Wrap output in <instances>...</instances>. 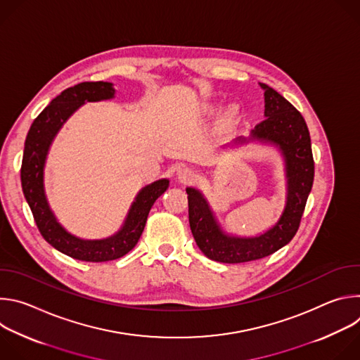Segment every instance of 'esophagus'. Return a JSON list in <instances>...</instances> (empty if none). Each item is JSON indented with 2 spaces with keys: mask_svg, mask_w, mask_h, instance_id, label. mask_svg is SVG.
I'll list each match as a JSON object with an SVG mask.
<instances>
[{
  "mask_svg": "<svg viewBox=\"0 0 360 360\" xmlns=\"http://www.w3.org/2000/svg\"><path fill=\"white\" fill-rule=\"evenodd\" d=\"M176 178L181 184H191L196 175H195V171L189 167H181L178 171H176Z\"/></svg>",
  "mask_w": 360,
  "mask_h": 360,
  "instance_id": "1",
  "label": "esophagus"
}]
</instances>
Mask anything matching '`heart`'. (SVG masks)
<instances>
[{
	"instance_id": "obj_1",
	"label": "heart",
	"mask_w": 360,
	"mask_h": 360,
	"mask_svg": "<svg viewBox=\"0 0 360 360\" xmlns=\"http://www.w3.org/2000/svg\"><path fill=\"white\" fill-rule=\"evenodd\" d=\"M235 115H236V107L231 105V107H228V108L225 110V117H226V118H233Z\"/></svg>"
}]
</instances>
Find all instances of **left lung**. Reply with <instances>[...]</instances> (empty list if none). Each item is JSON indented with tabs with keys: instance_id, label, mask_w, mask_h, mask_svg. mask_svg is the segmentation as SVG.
Listing matches in <instances>:
<instances>
[{
	"instance_id": "obj_1",
	"label": "left lung",
	"mask_w": 360,
	"mask_h": 360,
	"mask_svg": "<svg viewBox=\"0 0 360 360\" xmlns=\"http://www.w3.org/2000/svg\"><path fill=\"white\" fill-rule=\"evenodd\" d=\"M265 91V120L249 138L235 143L258 141L278 148L285 162L286 202L278 222L256 236H235L219 225L210 202L199 189L186 188L189 225L198 248L207 258L224 264H242L272 255L295 236L311 193L315 175L311 135L300 112L279 92L259 82Z\"/></svg>"
}]
</instances>
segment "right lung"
I'll return each instance as SVG.
<instances>
[{"instance_id":"add662e5","label":"right lung","mask_w":360,"mask_h":360,"mask_svg":"<svg viewBox=\"0 0 360 360\" xmlns=\"http://www.w3.org/2000/svg\"><path fill=\"white\" fill-rule=\"evenodd\" d=\"M111 82H81L63 91L34 120L24 146L21 185L35 224L44 239L60 252L85 262H107L127 255L139 240L148 214L169 186V179H158L143 186L132 202L121 229L104 239H82L70 233L57 219L45 195L44 168L48 150L67 120L85 102L112 99Z\"/></svg>"}]
</instances>
